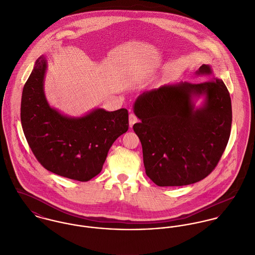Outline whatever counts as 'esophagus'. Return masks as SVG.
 <instances>
[{
    "label": "esophagus",
    "instance_id": "1",
    "mask_svg": "<svg viewBox=\"0 0 255 255\" xmlns=\"http://www.w3.org/2000/svg\"><path fill=\"white\" fill-rule=\"evenodd\" d=\"M128 122H129V127L130 128H132V126L136 123V122H138V119H137V117L134 115V114H130L129 115V119H128Z\"/></svg>",
    "mask_w": 255,
    "mask_h": 255
}]
</instances>
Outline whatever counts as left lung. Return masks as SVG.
I'll use <instances>...</instances> for the list:
<instances>
[{
  "instance_id": "left-lung-1",
  "label": "left lung",
  "mask_w": 255,
  "mask_h": 255,
  "mask_svg": "<svg viewBox=\"0 0 255 255\" xmlns=\"http://www.w3.org/2000/svg\"><path fill=\"white\" fill-rule=\"evenodd\" d=\"M196 74H212V70L202 65ZM200 96L206 97L205 104L195 109L193 99ZM133 111L141 121L133 130L142 145L146 175L155 184H191L215 169L232 127L231 97L222 79L146 91L135 100Z\"/></svg>"
}]
</instances>
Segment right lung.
I'll return each mask as SVG.
<instances>
[{
  "mask_svg": "<svg viewBox=\"0 0 255 255\" xmlns=\"http://www.w3.org/2000/svg\"><path fill=\"white\" fill-rule=\"evenodd\" d=\"M47 62L40 57L24 84L20 120L28 145L48 171L87 182L103 168L114 141L128 129L127 109H95L70 118L51 108L44 94Z\"/></svg>",
  "mask_w": 255,
  "mask_h": 255,
  "instance_id": "1",
  "label": "right lung"
}]
</instances>
